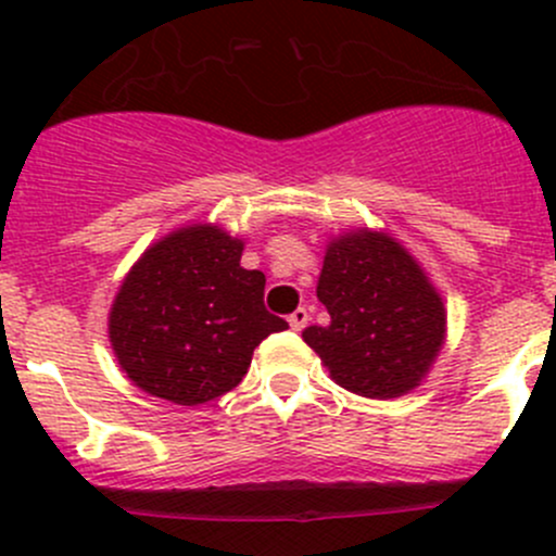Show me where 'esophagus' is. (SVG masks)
<instances>
[{
    "label": "esophagus",
    "instance_id": "obj_1",
    "mask_svg": "<svg viewBox=\"0 0 556 556\" xmlns=\"http://www.w3.org/2000/svg\"><path fill=\"white\" fill-rule=\"evenodd\" d=\"M290 327H293V330H303V327H306V323H308V312L306 308H295L293 314H290Z\"/></svg>",
    "mask_w": 556,
    "mask_h": 556
}]
</instances>
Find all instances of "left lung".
<instances>
[{"instance_id":"left-lung-1","label":"left lung","mask_w":556,"mask_h":556,"mask_svg":"<svg viewBox=\"0 0 556 556\" xmlns=\"http://www.w3.org/2000/svg\"><path fill=\"white\" fill-rule=\"evenodd\" d=\"M317 298L330 325L303 341L332 381L370 400H394L426 378L445 343V303L418 261L383 231H346L327 244Z\"/></svg>"}]
</instances>
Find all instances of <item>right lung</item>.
<instances>
[{
	"label": "right lung",
	"instance_id": "right-lung-1",
	"mask_svg": "<svg viewBox=\"0 0 556 556\" xmlns=\"http://www.w3.org/2000/svg\"><path fill=\"white\" fill-rule=\"evenodd\" d=\"M244 242L210 224L167 233L140 255L111 303L109 338L138 389L202 405L244 378L255 346L288 330L263 306L266 277L239 266Z\"/></svg>",
	"mask_w": 556,
	"mask_h": 556
}]
</instances>
